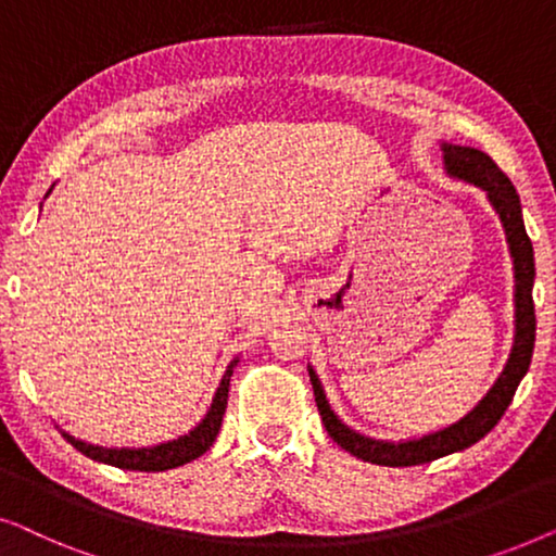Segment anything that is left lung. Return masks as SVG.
I'll list each match as a JSON object with an SVG mask.
<instances>
[{"instance_id": "obj_1", "label": "left lung", "mask_w": 556, "mask_h": 556, "mask_svg": "<svg viewBox=\"0 0 556 556\" xmlns=\"http://www.w3.org/2000/svg\"><path fill=\"white\" fill-rule=\"evenodd\" d=\"M445 166L447 174L453 177L466 179L470 185L485 189L493 207H496L501 223L506 227L508 248H511L514 270H516V339L511 356H508L504 371L491 387L489 394L470 409V413L458 420L451 428L432 432L420 440H407V443H379V440L364 438L359 432L349 430L346 425L339 422V417L331 413L329 402L324 397L318 377L308 369L311 384H314V397L318 415H321L324 428L329 432L337 445L344 447L356 458L375 463V466H390V468H405V466H420V463H430L443 455H451L455 451H466L473 443H478L483 435L496 428V422L504 417L506 407L511 405L514 392L523 375L529 371L531 354H534V339H536V316H534V299H531V288H534V248L527 235L521 219V202L519 194L511 185V179L498 169L483 151L470 147H451L445 143Z\"/></svg>"}]
</instances>
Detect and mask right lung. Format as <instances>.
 Instances as JSON below:
<instances>
[{"label":"right lung","mask_w":556,"mask_h":556,"mask_svg":"<svg viewBox=\"0 0 556 556\" xmlns=\"http://www.w3.org/2000/svg\"><path fill=\"white\" fill-rule=\"evenodd\" d=\"M230 377H232V364L230 369L225 371L223 382L217 387L215 400H212L210 413L204 415V420L197 425V428L189 432V435L172 440V443H162L156 447H141V451H113V447H98V445H86L80 440H75L71 435L63 438L71 443L75 451H80L88 458H93L98 463H109V466L124 468V470H141V473H159V470H169V468H179L185 463L200 458L204 451H210V445L215 443L219 425H223V415L227 407V392H230Z\"/></svg>","instance_id":"right-lung-1"}]
</instances>
